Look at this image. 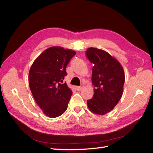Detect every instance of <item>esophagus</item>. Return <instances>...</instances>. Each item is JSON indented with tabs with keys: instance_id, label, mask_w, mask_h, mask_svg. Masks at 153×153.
Returning <instances> with one entry per match:
<instances>
[{
	"instance_id": "esophagus-1",
	"label": "esophagus",
	"mask_w": 153,
	"mask_h": 153,
	"mask_svg": "<svg viewBox=\"0 0 153 153\" xmlns=\"http://www.w3.org/2000/svg\"><path fill=\"white\" fill-rule=\"evenodd\" d=\"M83 88H84V85H82L80 86H76V89L77 90V91H80Z\"/></svg>"
}]
</instances>
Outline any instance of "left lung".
I'll return each instance as SVG.
<instances>
[{"instance_id": "obj_1", "label": "left lung", "mask_w": 153, "mask_h": 153, "mask_svg": "<svg viewBox=\"0 0 153 153\" xmlns=\"http://www.w3.org/2000/svg\"><path fill=\"white\" fill-rule=\"evenodd\" d=\"M86 54L94 64L92 81L95 87L92 98L87 100L88 107L93 113L105 115L113 109L122 97L124 70L117 59L101 49L89 48Z\"/></svg>"}]
</instances>
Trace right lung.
Returning a JSON list of instances; mask_svg holds the SVG:
<instances>
[{
	"label": "right lung",
	"mask_w": 153,
	"mask_h": 153,
	"mask_svg": "<svg viewBox=\"0 0 153 153\" xmlns=\"http://www.w3.org/2000/svg\"><path fill=\"white\" fill-rule=\"evenodd\" d=\"M76 52L61 46L46 49L33 61L29 71V85L36 103L45 115L57 117L67 110L72 90L62 84L67 65Z\"/></svg>",
	"instance_id": "right-lung-1"
}]
</instances>
